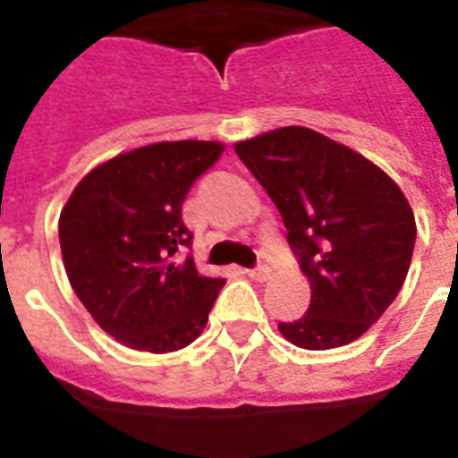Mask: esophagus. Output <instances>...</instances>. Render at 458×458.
<instances>
[{
    "label": "esophagus",
    "instance_id": "34e87169",
    "mask_svg": "<svg viewBox=\"0 0 458 458\" xmlns=\"http://www.w3.org/2000/svg\"><path fill=\"white\" fill-rule=\"evenodd\" d=\"M250 278H254V280H261V283H264V280H268L271 278V266H266V264H259L257 268H250Z\"/></svg>",
    "mask_w": 458,
    "mask_h": 458
}]
</instances>
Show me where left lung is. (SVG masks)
Here are the masks:
<instances>
[{"label":"left lung","mask_w":458,"mask_h":458,"mask_svg":"<svg viewBox=\"0 0 458 458\" xmlns=\"http://www.w3.org/2000/svg\"><path fill=\"white\" fill-rule=\"evenodd\" d=\"M287 228L311 283L301 318L278 323L301 349L361 337L394 301L411 266L416 221L397 182L354 149L287 125L235 145Z\"/></svg>","instance_id":"obj_1"}]
</instances>
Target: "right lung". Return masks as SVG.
Instances as JSON below:
<instances>
[{"instance_id":"add662e5","label":"right lung","mask_w":458,"mask_h":458,"mask_svg":"<svg viewBox=\"0 0 458 458\" xmlns=\"http://www.w3.org/2000/svg\"><path fill=\"white\" fill-rule=\"evenodd\" d=\"M223 152L221 142H157L104 161L75 185L59 218L66 276L104 333L165 354L201 335L225 285L192 257L182 201Z\"/></svg>"}]
</instances>
